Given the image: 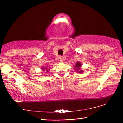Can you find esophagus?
<instances>
[{
    "mask_svg": "<svg viewBox=\"0 0 123 123\" xmlns=\"http://www.w3.org/2000/svg\"><path fill=\"white\" fill-rule=\"evenodd\" d=\"M59 59H60V61L61 62H63V57L62 56H60L59 57Z\"/></svg>",
    "mask_w": 123,
    "mask_h": 123,
    "instance_id": "1",
    "label": "esophagus"
}]
</instances>
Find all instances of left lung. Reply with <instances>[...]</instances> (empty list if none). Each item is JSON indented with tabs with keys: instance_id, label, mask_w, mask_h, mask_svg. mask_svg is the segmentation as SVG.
Here are the masks:
<instances>
[{
	"instance_id": "obj_1",
	"label": "left lung",
	"mask_w": 123,
	"mask_h": 123,
	"mask_svg": "<svg viewBox=\"0 0 123 123\" xmlns=\"http://www.w3.org/2000/svg\"><path fill=\"white\" fill-rule=\"evenodd\" d=\"M82 66V63L80 62H77L75 64L74 66V70L78 73L81 74L83 73V70L81 69Z\"/></svg>"
}]
</instances>
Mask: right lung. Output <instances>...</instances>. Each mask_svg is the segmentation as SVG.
Here are the masks:
<instances>
[{"mask_svg":"<svg viewBox=\"0 0 123 123\" xmlns=\"http://www.w3.org/2000/svg\"><path fill=\"white\" fill-rule=\"evenodd\" d=\"M48 66H44V67H42V70H43V72H45V73L46 74V73H48V72L50 70V68H48L47 67Z\"/></svg>","mask_w":123,"mask_h":123,"instance_id":"add662e5","label":"right lung"}]
</instances>
